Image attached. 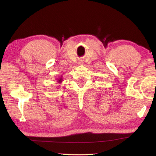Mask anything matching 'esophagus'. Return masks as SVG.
<instances>
[{
    "label": "esophagus",
    "mask_w": 156,
    "mask_h": 156,
    "mask_svg": "<svg viewBox=\"0 0 156 156\" xmlns=\"http://www.w3.org/2000/svg\"><path fill=\"white\" fill-rule=\"evenodd\" d=\"M81 62H80V64H81Z\"/></svg>",
    "instance_id": "obj_1"
}]
</instances>
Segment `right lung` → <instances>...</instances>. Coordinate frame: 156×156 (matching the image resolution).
Segmentation results:
<instances>
[{
  "label": "right lung",
  "instance_id": "obj_1",
  "mask_svg": "<svg viewBox=\"0 0 156 156\" xmlns=\"http://www.w3.org/2000/svg\"><path fill=\"white\" fill-rule=\"evenodd\" d=\"M58 83H61V82H62V77H60V79H58Z\"/></svg>",
  "mask_w": 156,
  "mask_h": 156
}]
</instances>
